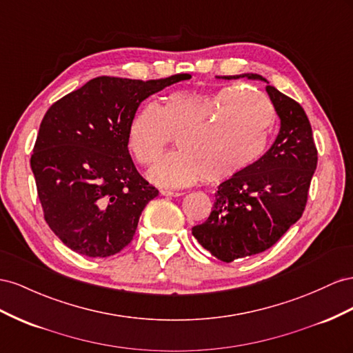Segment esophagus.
<instances>
[{
  "instance_id": "1",
  "label": "esophagus",
  "mask_w": 353,
  "mask_h": 353,
  "mask_svg": "<svg viewBox=\"0 0 353 353\" xmlns=\"http://www.w3.org/2000/svg\"><path fill=\"white\" fill-rule=\"evenodd\" d=\"M159 194L164 195V196H180V195H183L182 192H177V190H167V189H161Z\"/></svg>"
}]
</instances>
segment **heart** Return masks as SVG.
Segmentation results:
<instances>
[{"label": "heart", "mask_w": 353, "mask_h": 353, "mask_svg": "<svg viewBox=\"0 0 353 353\" xmlns=\"http://www.w3.org/2000/svg\"><path fill=\"white\" fill-rule=\"evenodd\" d=\"M274 108L243 84L217 92L177 90L159 105L146 103L133 114L127 146L140 165L157 164L171 139L180 150L150 171L159 186L183 188L205 177L223 182L243 174L263 157L274 125Z\"/></svg>", "instance_id": "b5f03b06"}]
</instances>
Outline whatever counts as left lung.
Wrapping results in <instances>:
<instances>
[{
  "label": "left lung",
  "mask_w": 353,
  "mask_h": 353,
  "mask_svg": "<svg viewBox=\"0 0 353 353\" xmlns=\"http://www.w3.org/2000/svg\"><path fill=\"white\" fill-rule=\"evenodd\" d=\"M266 79L257 74L223 77ZM266 92L281 119L274 145L243 174L225 180L204 223L192 228L198 243L221 261L263 253L301 217L318 150L305 109L272 85Z\"/></svg>",
  "instance_id": "obj_1"
}]
</instances>
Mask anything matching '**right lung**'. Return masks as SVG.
Here are the masks:
<instances>
[{
  "mask_svg": "<svg viewBox=\"0 0 353 353\" xmlns=\"http://www.w3.org/2000/svg\"><path fill=\"white\" fill-rule=\"evenodd\" d=\"M188 78L97 77L46 112L31 168L47 225L75 253L108 257L132 243L158 190L130 157L128 123L146 97Z\"/></svg>",
  "mask_w": 353,
  "mask_h": 353,
  "instance_id": "1",
  "label": "right lung"
}]
</instances>
